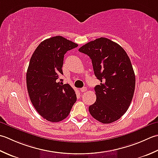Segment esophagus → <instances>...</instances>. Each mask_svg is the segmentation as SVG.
<instances>
[{"label": "esophagus", "mask_w": 158, "mask_h": 158, "mask_svg": "<svg viewBox=\"0 0 158 158\" xmlns=\"http://www.w3.org/2000/svg\"><path fill=\"white\" fill-rule=\"evenodd\" d=\"M80 91H81L82 93H83V92H85L86 91V87H82V88H81L80 89Z\"/></svg>", "instance_id": "esophagus-1"}]
</instances>
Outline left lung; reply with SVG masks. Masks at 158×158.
I'll use <instances>...</instances> for the list:
<instances>
[{"instance_id": "1", "label": "left lung", "mask_w": 158, "mask_h": 158, "mask_svg": "<svg viewBox=\"0 0 158 158\" xmlns=\"http://www.w3.org/2000/svg\"><path fill=\"white\" fill-rule=\"evenodd\" d=\"M91 58L100 85L95 86L96 101L89 107L92 117L110 123L123 116L132 100L136 78L130 58L118 44L100 37L78 50Z\"/></svg>"}]
</instances>
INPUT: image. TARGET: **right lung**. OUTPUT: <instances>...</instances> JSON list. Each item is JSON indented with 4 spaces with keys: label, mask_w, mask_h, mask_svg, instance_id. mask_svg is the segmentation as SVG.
<instances>
[{
    "label": "right lung",
    "mask_w": 158,
    "mask_h": 158,
    "mask_svg": "<svg viewBox=\"0 0 158 158\" xmlns=\"http://www.w3.org/2000/svg\"><path fill=\"white\" fill-rule=\"evenodd\" d=\"M78 45L61 36L43 41L32 55L27 72V86L35 110L50 122L62 121L76 102L74 90L59 82L64 55Z\"/></svg>",
    "instance_id": "right-lung-1"
}]
</instances>
